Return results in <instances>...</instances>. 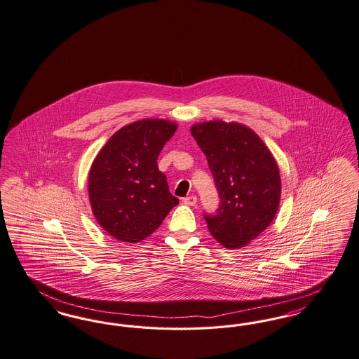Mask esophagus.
<instances>
[{"instance_id": "1", "label": "esophagus", "mask_w": 359, "mask_h": 359, "mask_svg": "<svg viewBox=\"0 0 359 359\" xmlns=\"http://www.w3.org/2000/svg\"><path fill=\"white\" fill-rule=\"evenodd\" d=\"M196 201H198L196 196H187V198L183 199V203L187 204V205H195V204H196Z\"/></svg>"}]
</instances>
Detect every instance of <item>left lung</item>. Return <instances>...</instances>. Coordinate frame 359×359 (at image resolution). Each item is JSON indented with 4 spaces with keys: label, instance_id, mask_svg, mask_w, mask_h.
<instances>
[{
    "label": "left lung",
    "instance_id": "left-lung-1",
    "mask_svg": "<svg viewBox=\"0 0 359 359\" xmlns=\"http://www.w3.org/2000/svg\"><path fill=\"white\" fill-rule=\"evenodd\" d=\"M191 135L205 155L220 204L204 214L224 247L241 248L266 230L279 208L280 175L273 154L252 129L223 120L195 124Z\"/></svg>",
    "mask_w": 359,
    "mask_h": 359
}]
</instances>
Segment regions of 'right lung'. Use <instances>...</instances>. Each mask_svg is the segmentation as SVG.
<instances>
[{"label":"right lung","instance_id":"obj_1","mask_svg":"<svg viewBox=\"0 0 359 359\" xmlns=\"http://www.w3.org/2000/svg\"><path fill=\"white\" fill-rule=\"evenodd\" d=\"M176 129L168 120L135 121L112 135L93 160L88 179L90 207L117 241H143L179 203L156 161Z\"/></svg>","mask_w":359,"mask_h":359}]
</instances>
